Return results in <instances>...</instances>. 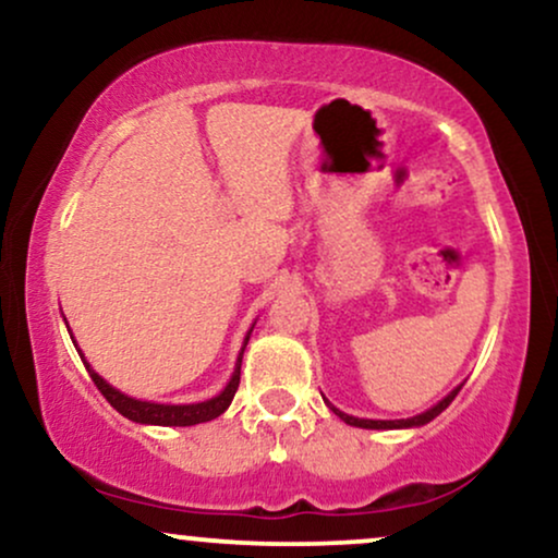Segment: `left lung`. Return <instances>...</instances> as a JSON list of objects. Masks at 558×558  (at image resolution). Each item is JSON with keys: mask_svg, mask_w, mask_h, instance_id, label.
<instances>
[{"mask_svg": "<svg viewBox=\"0 0 558 558\" xmlns=\"http://www.w3.org/2000/svg\"><path fill=\"white\" fill-rule=\"evenodd\" d=\"M461 391V386H458V389H453L448 393L446 399L442 401H437L435 407H429L427 412H422V414H417V417H409V420H357V417H350V414H344V412H340V409H335L329 404V409L331 412L337 414V417H340L342 422H348V425H352V427H365V429H401V427H420V425H427L429 420H435L437 414L442 412V409H446L450 401L456 399V393Z\"/></svg>", "mask_w": 558, "mask_h": 558, "instance_id": "1", "label": "left lung"}]
</instances>
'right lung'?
I'll return each instance as SVG.
<instances>
[{
    "label": "right lung",
    "mask_w": 558,
    "mask_h": 558,
    "mask_svg": "<svg viewBox=\"0 0 558 558\" xmlns=\"http://www.w3.org/2000/svg\"><path fill=\"white\" fill-rule=\"evenodd\" d=\"M72 335V331H69ZM250 335L252 329L246 331L244 337V348L246 342H250ZM244 348L239 352V361H236V368H234V376L227 384V389H223L218 397L208 399V401H197V404H154V401H141V399H133V397H125L123 391L112 389V386L105 380L102 376H97L95 371L89 368V363L84 361V355L80 352V357L87 365L89 371V378L95 380V386L100 389V393L105 399L110 401L112 409H118V412L123 414V417H129L133 422H141V425H161V427H190V425H201V422H210L216 420L218 414H223L231 404V399H234V393L239 389V373H242V355H244Z\"/></svg>",
    "instance_id": "obj_1"
}]
</instances>
